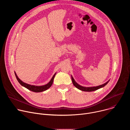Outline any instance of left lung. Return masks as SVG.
I'll list each match as a JSON object with an SVG mask.
<instances>
[{"instance_id":"obj_1","label":"left lung","mask_w":130,"mask_h":130,"mask_svg":"<svg viewBox=\"0 0 130 130\" xmlns=\"http://www.w3.org/2000/svg\"><path fill=\"white\" fill-rule=\"evenodd\" d=\"M71 80H72V83L73 84V85L75 86L76 88H77L78 89L82 90V91H95L96 90L98 89H100L101 88L103 87L104 86H105L109 81V80L107 81L106 83H105L103 84L99 85V86H92V87H84L83 86H81L80 85H79L78 83L76 82V81L75 80V79H73V78L72 77V75H71Z\"/></svg>"}]
</instances>
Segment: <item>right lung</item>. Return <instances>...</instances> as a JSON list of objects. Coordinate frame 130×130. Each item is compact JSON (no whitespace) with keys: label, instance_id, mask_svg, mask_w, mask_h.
Segmentation results:
<instances>
[{"label":"right lung","instance_id":"right-lung-1","mask_svg":"<svg viewBox=\"0 0 130 130\" xmlns=\"http://www.w3.org/2000/svg\"><path fill=\"white\" fill-rule=\"evenodd\" d=\"M14 73H15V76H16V78L17 81H18V82L20 83V84L22 86L25 87V88H27L28 89H29L31 91H32L33 92H39L44 91H45V90H47L48 88H49L51 86V85L53 83V82L54 78L55 75H56V72H55L54 74V75L53 76V77H52V78L51 79L50 81L48 83H47L46 84L43 85L38 86V85L29 84H27L26 83H25V82H23L18 77L15 71H14Z\"/></svg>","mask_w":130,"mask_h":130}]
</instances>
